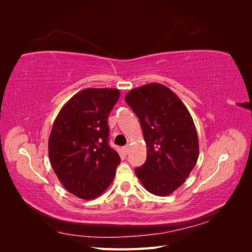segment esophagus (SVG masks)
<instances>
[{
    "label": "esophagus",
    "instance_id": "esophagus-1",
    "mask_svg": "<svg viewBox=\"0 0 252 252\" xmlns=\"http://www.w3.org/2000/svg\"><path fill=\"white\" fill-rule=\"evenodd\" d=\"M128 149H129V147H128V146H124V147H123V149H122V150H123V154H124V155H127Z\"/></svg>",
    "mask_w": 252,
    "mask_h": 252
}]
</instances>
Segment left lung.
<instances>
[{
  "mask_svg": "<svg viewBox=\"0 0 252 252\" xmlns=\"http://www.w3.org/2000/svg\"><path fill=\"white\" fill-rule=\"evenodd\" d=\"M139 118L147 145L146 162L135 174L156 195H168L186 181L199 158V140L185 105L169 88L152 83L125 96Z\"/></svg>",
  "mask_w": 252,
  "mask_h": 252,
  "instance_id": "8db88e82",
  "label": "left lung"
}]
</instances>
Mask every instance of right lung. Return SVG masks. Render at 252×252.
<instances>
[{
  "label": "right lung",
  "instance_id": "add662e5",
  "mask_svg": "<svg viewBox=\"0 0 252 252\" xmlns=\"http://www.w3.org/2000/svg\"><path fill=\"white\" fill-rule=\"evenodd\" d=\"M120 97L112 88H87L61 109L48 141L51 166L62 185L83 200L95 199L121 162L108 144V116Z\"/></svg>",
  "mask_w": 252,
  "mask_h": 252
}]
</instances>
